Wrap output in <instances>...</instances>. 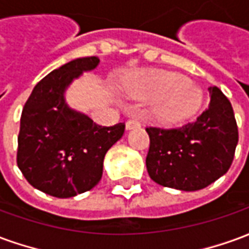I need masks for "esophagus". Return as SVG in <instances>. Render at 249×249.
I'll list each match as a JSON object with an SVG mask.
<instances>
[{
  "instance_id": "34e87169",
  "label": "esophagus",
  "mask_w": 249,
  "mask_h": 249,
  "mask_svg": "<svg viewBox=\"0 0 249 249\" xmlns=\"http://www.w3.org/2000/svg\"><path fill=\"white\" fill-rule=\"evenodd\" d=\"M139 125H140L139 120L132 119V120H128V121L125 123V128H126V130H130V129H133V128H136V126H139Z\"/></svg>"
}]
</instances>
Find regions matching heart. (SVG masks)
I'll return each instance as SVG.
<instances>
[{
    "label": "heart",
    "mask_w": 249,
    "mask_h": 249,
    "mask_svg": "<svg viewBox=\"0 0 249 249\" xmlns=\"http://www.w3.org/2000/svg\"><path fill=\"white\" fill-rule=\"evenodd\" d=\"M141 100H153L152 114L161 123H178L200 107L203 94L178 73L151 71L144 73L133 92Z\"/></svg>",
    "instance_id": "1"
}]
</instances>
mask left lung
<instances>
[{
    "mask_svg": "<svg viewBox=\"0 0 249 249\" xmlns=\"http://www.w3.org/2000/svg\"><path fill=\"white\" fill-rule=\"evenodd\" d=\"M208 90V108L193 123L176 129L146 128V169L155 183L192 192L228 172L239 141L235 114L219 88Z\"/></svg>",
    "mask_w": 249,
    "mask_h": 249,
    "instance_id": "left-lung-1",
    "label": "left lung"
}]
</instances>
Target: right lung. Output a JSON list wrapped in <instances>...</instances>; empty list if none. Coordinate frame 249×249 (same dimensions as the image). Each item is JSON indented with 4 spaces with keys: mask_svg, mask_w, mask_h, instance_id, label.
I'll use <instances>...</instances> for the list:
<instances>
[{
    "mask_svg": "<svg viewBox=\"0 0 249 249\" xmlns=\"http://www.w3.org/2000/svg\"><path fill=\"white\" fill-rule=\"evenodd\" d=\"M98 64L97 57H82L51 71L22 109L17 165L28 183L46 195L68 198L96 187L104 157L124 135V123L100 126L66 103L71 82Z\"/></svg>",
    "mask_w": 249,
    "mask_h": 249,
    "instance_id": "add662e5",
    "label": "right lung"
}]
</instances>
